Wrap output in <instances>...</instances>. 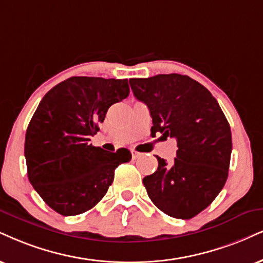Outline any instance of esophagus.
<instances>
[{"label":"esophagus","instance_id":"1","mask_svg":"<svg viewBox=\"0 0 263 263\" xmlns=\"http://www.w3.org/2000/svg\"><path fill=\"white\" fill-rule=\"evenodd\" d=\"M132 156H133V158H134V160H137V158L142 156V154H141V152H138V151L133 150V151H132Z\"/></svg>","mask_w":263,"mask_h":263}]
</instances>
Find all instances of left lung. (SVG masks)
I'll list each match as a JSON object with an SVG mask.
<instances>
[{
  "label": "left lung",
  "mask_w": 263,
  "mask_h": 263,
  "mask_svg": "<svg viewBox=\"0 0 263 263\" xmlns=\"http://www.w3.org/2000/svg\"><path fill=\"white\" fill-rule=\"evenodd\" d=\"M148 107L151 134L176 138L172 164L157 156V171L142 179L152 202L166 215L190 219L211 205L228 178L232 133L217 100L205 86L181 74L130 79Z\"/></svg>",
  "instance_id": "1"
}]
</instances>
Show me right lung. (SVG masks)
<instances>
[{
    "mask_svg": "<svg viewBox=\"0 0 263 263\" xmlns=\"http://www.w3.org/2000/svg\"><path fill=\"white\" fill-rule=\"evenodd\" d=\"M128 95L126 79L72 77L39 103L25 134L28 178L60 215L92 209L106 195L116 168L132 160L128 148L107 152L90 144L109 107Z\"/></svg>",
    "mask_w": 263,
    "mask_h": 263,
    "instance_id": "add662e5",
    "label": "right lung"
}]
</instances>
